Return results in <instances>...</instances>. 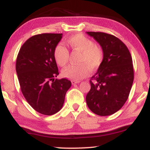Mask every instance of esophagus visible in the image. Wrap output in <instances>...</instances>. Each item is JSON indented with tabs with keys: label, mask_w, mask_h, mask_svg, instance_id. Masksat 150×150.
Here are the masks:
<instances>
[{
	"label": "esophagus",
	"mask_w": 150,
	"mask_h": 150,
	"mask_svg": "<svg viewBox=\"0 0 150 150\" xmlns=\"http://www.w3.org/2000/svg\"><path fill=\"white\" fill-rule=\"evenodd\" d=\"M71 82H72V84H73V85H75V84L80 82V80H72Z\"/></svg>",
	"instance_id": "1"
}]
</instances>
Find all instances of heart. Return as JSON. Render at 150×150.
Returning <instances> with one entry per match:
<instances>
[{
    "label": "heart",
    "mask_w": 150,
    "mask_h": 150,
    "mask_svg": "<svg viewBox=\"0 0 150 150\" xmlns=\"http://www.w3.org/2000/svg\"><path fill=\"white\" fill-rule=\"evenodd\" d=\"M66 44L72 50L80 51V65H70L62 70L65 77L73 80H80L89 75L90 70L95 71L99 68L104 59V51L100 46L94 44L90 39L82 34L71 36ZM69 51L63 44H59L53 51L55 61L61 67L65 66L69 59Z\"/></svg>",
    "instance_id": "b5f03b06"
}]
</instances>
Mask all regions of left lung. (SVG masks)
<instances>
[{
    "instance_id": "1",
    "label": "left lung",
    "mask_w": 150,
    "mask_h": 150,
    "mask_svg": "<svg viewBox=\"0 0 150 150\" xmlns=\"http://www.w3.org/2000/svg\"><path fill=\"white\" fill-rule=\"evenodd\" d=\"M99 43L104 59L91 77V89L86 96L93 113L105 116L120 110L129 97L134 80L131 54L125 44L112 34L87 32Z\"/></svg>"
}]
</instances>
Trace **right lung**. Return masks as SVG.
Instances as JSON below:
<instances>
[{"mask_svg":"<svg viewBox=\"0 0 150 150\" xmlns=\"http://www.w3.org/2000/svg\"><path fill=\"white\" fill-rule=\"evenodd\" d=\"M62 34L32 36L22 44L17 56L16 72L26 101L37 112L51 116L61 110L71 82L55 79L59 75L53 51Z\"/></svg>","mask_w":150,"mask_h":150,"instance_id":"obj_1","label":"right lung"}]
</instances>
